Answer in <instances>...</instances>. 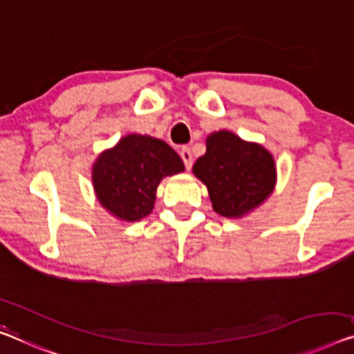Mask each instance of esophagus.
<instances>
[{
    "label": "esophagus",
    "instance_id": "1",
    "mask_svg": "<svg viewBox=\"0 0 354 354\" xmlns=\"http://www.w3.org/2000/svg\"><path fill=\"white\" fill-rule=\"evenodd\" d=\"M179 154H181V159H183L184 165H186L187 170H191V168H192V163H194L192 154H191V149H189V147H183V149H181V152H179Z\"/></svg>",
    "mask_w": 354,
    "mask_h": 354
}]
</instances>
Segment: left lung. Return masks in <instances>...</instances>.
<instances>
[{
    "label": "left lung",
    "instance_id": "left-lung-1",
    "mask_svg": "<svg viewBox=\"0 0 354 354\" xmlns=\"http://www.w3.org/2000/svg\"><path fill=\"white\" fill-rule=\"evenodd\" d=\"M192 173L207 186L216 213L232 219L259 208L277 186L272 152L230 130L207 136V152L194 163Z\"/></svg>",
    "mask_w": 354,
    "mask_h": 354
}]
</instances>
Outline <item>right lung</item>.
Returning <instances> with one entry per match:
<instances>
[{"label":"right lung","mask_w":354,"mask_h":354,"mask_svg":"<svg viewBox=\"0 0 354 354\" xmlns=\"http://www.w3.org/2000/svg\"><path fill=\"white\" fill-rule=\"evenodd\" d=\"M184 171L173 147L149 135L129 133L98 154L92 184L98 203L115 219L136 223L152 213L163 178Z\"/></svg>","instance_id":"add662e5"}]
</instances>
